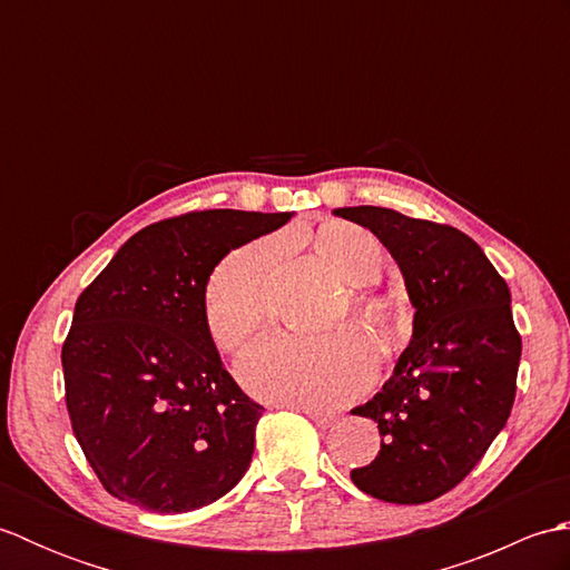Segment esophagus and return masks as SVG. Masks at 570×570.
<instances>
[{
    "label": "esophagus",
    "mask_w": 570,
    "mask_h": 570,
    "mask_svg": "<svg viewBox=\"0 0 570 570\" xmlns=\"http://www.w3.org/2000/svg\"><path fill=\"white\" fill-rule=\"evenodd\" d=\"M286 406L294 409V411H304V414L321 429H331L335 423V416L328 414V411H321V409H313V406H298V404H286Z\"/></svg>",
    "instance_id": "esophagus-1"
}]
</instances>
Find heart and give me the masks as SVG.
Instances as JSON below:
<instances>
[{
	"label": "heart",
	"mask_w": 570,
	"mask_h": 570,
	"mask_svg": "<svg viewBox=\"0 0 570 570\" xmlns=\"http://www.w3.org/2000/svg\"><path fill=\"white\" fill-rule=\"evenodd\" d=\"M321 262L350 286H365L382 274L384 249L370 229L353 223H323L311 235ZM274 259L269 242H254L215 266L203 294V318L217 347L235 353L259 331L266 316L264 284ZM357 316L370 325L380 347L396 341L394 306L382 296H355ZM374 372V347L365 331L347 325L321 337L274 333L239 362L247 390L278 404L333 409L365 390Z\"/></svg>",
	"instance_id": "heart-1"
}]
</instances>
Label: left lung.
<instances>
[{
  "instance_id": "left-lung-1",
  "label": "left lung",
  "mask_w": 570,
  "mask_h": 570,
  "mask_svg": "<svg viewBox=\"0 0 570 570\" xmlns=\"http://www.w3.org/2000/svg\"><path fill=\"white\" fill-rule=\"evenodd\" d=\"M333 215L382 242L414 306V333L392 377L353 409L377 423L382 448L350 478L382 502H431L478 465L510 419L522 357L510 286L455 227L374 205Z\"/></svg>"
}]
</instances>
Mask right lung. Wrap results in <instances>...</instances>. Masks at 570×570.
<instances>
[{
    "mask_svg": "<svg viewBox=\"0 0 570 570\" xmlns=\"http://www.w3.org/2000/svg\"><path fill=\"white\" fill-rule=\"evenodd\" d=\"M292 215L203 210L149 225L80 294L60 353L66 404L112 498L180 514L247 472L264 406L225 370L203 294L229 252Z\"/></svg>",
    "mask_w": 570,
    "mask_h": 570,
    "instance_id": "right-lung-1",
    "label": "right lung"
}]
</instances>
